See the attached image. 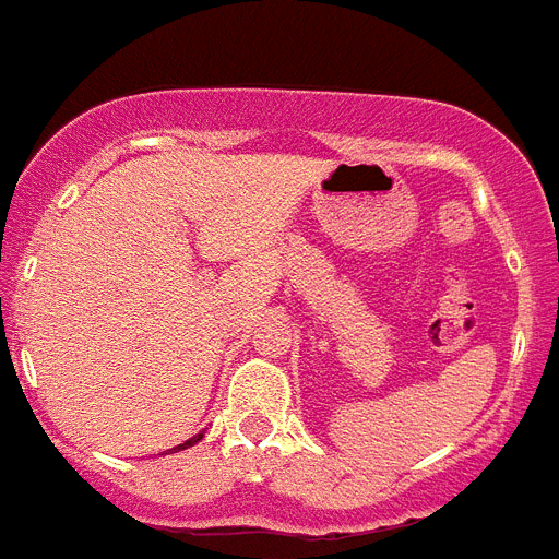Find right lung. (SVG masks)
Returning a JSON list of instances; mask_svg holds the SVG:
<instances>
[{"instance_id":"add662e5","label":"right lung","mask_w":559,"mask_h":559,"mask_svg":"<svg viewBox=\"0 0 559 559\" xmlns=\"http://www.w3.org/2000/svg\"><path fill=\"white\" fill-rule=\"evenodd\" d=\"M200 440H202V435L191 437V440H186V442H182V445H177V449H174V451H182V449H188V445H193V442H200Z\"/></svg>"}]
</instances>
